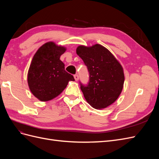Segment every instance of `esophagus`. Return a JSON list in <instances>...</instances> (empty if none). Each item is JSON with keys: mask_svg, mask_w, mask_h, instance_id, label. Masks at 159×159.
I'll use <instances>...</instances> for the list:
<instances>
[{"mask_svg": "<svg viewBox=\"0 0 159 159\" xmlns=\"http://www.w3.org/2000/svg\"><path fill=\"white\" fill-rule=\"evenodd\" d=\"M74 76V79H75V81H78L79 80V76H78V74H75Z\"/></svg>", "mask_w": 159, "mask_h": 159, "instance_id": "34e87169", "label": "esophagus"}]
</instances>
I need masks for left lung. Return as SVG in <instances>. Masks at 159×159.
I'll use <instances>...</instances> for the list:
<instances>
[{"label":"left lung","mask_w":159,"mask_h":159,"mask_svg":"<svg viewBox=\"0 0 159 159\" xmlns=\"http://www.w3.org/2000/svg\"><path fill=\"white\" fill-rule=\"evenodd\" d=\"M76 53L83 60L89 72L87 85L80 88L87 102L95 109H103L117 100L125 81L121 65L107 48L100 44L80 46Z\"/></svg>","instance_id":"1"}]
</instances>
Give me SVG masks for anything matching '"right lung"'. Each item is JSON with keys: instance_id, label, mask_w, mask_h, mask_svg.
<instances>
[{"instance_id": "add662e5", "label": "right lung", "mask_w": 159, "mask_h": 159, "mask_svg": "<svg viewBox=\"0 0 159 159\" xmlns=\"http://www.w3.org/2000/svg\"><path fill=\"white\" fill-rule=\"evenodd\" d=\"M66 48L50 42L34 56L28 73V84L32 94L42 102L55 98L66 88L74 76L65 70L60 57Z\"/></svg>"}]
</instances>
